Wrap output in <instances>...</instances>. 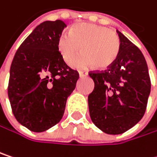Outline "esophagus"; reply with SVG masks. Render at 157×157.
<instances>
[{"mask_svg":"<svg viewBox=\"0 0 157 157\" xmlns=\"http://www.w3.org/2000/svg\"><path fill=\"white\" fill-rule=\"evenodd\" d=\"M88 75V73L85 72V71H80L79 72V76L80 77H84V76H87Z\"/></svg>","mask_w":157,"mask_h":157,"instance_id":"34e87169","label":"esophagus"}]
</instances>
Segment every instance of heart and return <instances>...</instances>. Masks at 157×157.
I'll use <instances>...</instances> for the list:
<instances>
[{"instance_id": "1", "label": "heart", "mask_w": 157, "mask_h": 157, "mask_svg": "<svg viewBox=\"0 0 157 157\" xmlns=\"http://www.w3.org/2000/svg\"><path fill=\"white\" fill-rule=\"evenodd\" d=\"M121 46L116 32L92 23L76 24L70 33L63 32L57 39V48L66 64H72L82 49L83 54L74 64L77 68L94 64L97 69H107L117 60Z\"/></svg>"}]
</instances>
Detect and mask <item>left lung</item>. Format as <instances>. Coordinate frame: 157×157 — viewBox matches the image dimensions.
<instances>
[{
  "label": "left lung",
  "mask_w": 157,
  "mask_h": 157,
  "mask_svg": "<svg viewBox=\"0 0 157 157\" xmlns=\"http://www.w3.org/2000/svg\"><path fill=\"white\" fill-rule=\"evenodd\" d=\"M121 51L104 72H91L94 82L88 96L90 117L104 133L126 132L143 118L151 90L148 67L140 49L121 31Z\"/></svg>",
  "instance_id": "1"
}]
</instances>
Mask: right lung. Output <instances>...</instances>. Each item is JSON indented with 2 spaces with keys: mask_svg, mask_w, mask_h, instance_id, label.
Returning <instances> with one entry per match:
<instances>
[{
  "mask_svg": "<svg viewBox=\"0 0 157 157\" xmlns=\"http://www.w3.org/2000/svg\"><path fill=\"white\" fill-rule=\"evenodd\" d=\"M65 27L60 20L40 23L22 42L10 65L8 96L13 115L33 132L46 131L62 120L79 78L57 48Z\"/></svg>",
  "mask_w": 157,
  "mask_h": 157,
  "instance_id": "obj_1",
  "label": "right lung"
}]
</instances>
